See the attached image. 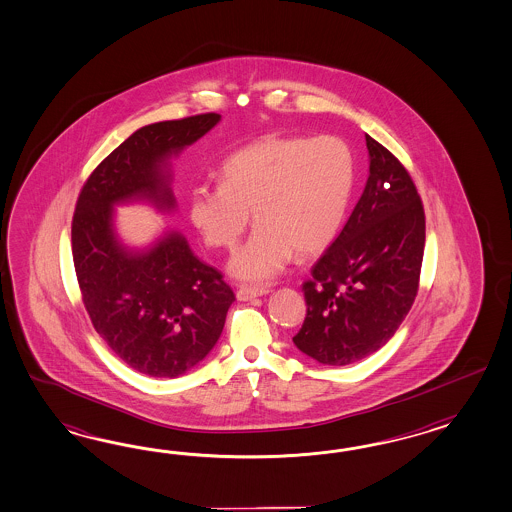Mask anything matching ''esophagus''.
Segmentation results:
<instances>
[{
	"instance_id": "obj_1",
	"label": "esophagus",
	"mask_w": 512,
	"mask_h": 512,
	"mask_svg": "<svg viewBox=\"0 0 512 512\" xmlns=\"http://www.w3.org/2000/svg\"><path fill=\"white\" fill-rule=\"evenodd\" d=\"M268 289H264V287H240L238 291H236V298L240 300V302H248V300H253V298H259V296H264V294H268Z\"/></svg>"
}]
</instances>
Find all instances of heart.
Segmentation results:
<instances>
[{
    "instance_id": "1",
    "label": "heart",
    "mask_w": 512,
    "mask_h": 512,
    "mask_svg": "<svg viewBox=\"0 0 512 512\" xmlns=\"http://www.w3.org/2000/svg\"><path fill=\"white\" fill-rule=\"evenodd\" d=\"M354 186V160L332 136H264L233 152L220 186H195L188 218L208 248H235L251 218L257 229L227 270L248 283L279 276L298 255H313L337 235Z\"/></svg>"
}]
</instances>
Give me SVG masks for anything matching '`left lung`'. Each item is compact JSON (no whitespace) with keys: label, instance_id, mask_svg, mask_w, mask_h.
I'll return each instance as SVG.
<instances>
[{"label":"left lung","instance_id":"8db88e82","mask_svg":"<svg viewBox=\"0 0 512 512\" xmlns=\"http://www.w3.org/2000/svg\"><path fill=\"white\" fill-rule=\"evenodd\" d=\"M369 179L343 231L302 285L307 315L294 345L343 367L386 345L414 304L425 212L401 162L365 134Z\"/></svg>","mask_w":512,"mask_h":512}]
</instances>
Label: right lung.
I'll list each match as a JSON object with an SVG mask.
<instances>
[{"mask_svg": "<svg viewBox=\"0 0 512 512\" xmlns=\"http://www.w3.org/2000/svg\"><path fill=\"white\" fill-rule=\"evenodd\" d=\"M220 119L203 113L136 130L91 173L72 218V259L95 330L130 369L154 378H177L207 358L235 294L179 231L145 248L126 246L115 229V207L175 210L171 158Z\"/></svg>", "mask_w": 512, "mask_h": 512, "instance_id": "obj_1", "label": "right lung"}]
</instances>
